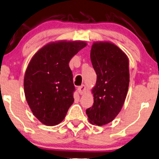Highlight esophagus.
I'll list each match as a JSON object with an SVG mask.
<instances>
[{"label":"esophagus","instance_id":"1","mask_svg":"<svg viewBox=\"0 0 159 159\" xmlns=\"http://www.w3.org/2000/svg\"><path fill=\"white\" fill-rule=\"evenodd\" d=\"M78 92L80 94H83L86 92V86L84 85H81L78 88Z\"/></svg>","mask_w":159,"mask_h":159}]
</instances>
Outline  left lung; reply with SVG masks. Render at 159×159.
I'll return each instance as SVG.
<instances>
[{"label": "left lung", "instance_id": "obj_1", "mask_svg": "<svg viewBox=\"0 0 159 159\" xmlns=\"http://www.w3.org/2000/svg\"><path fill=\"white\" fill-rule=\"evenodd\" d=\"M90 58L97 82L92 89L93 106L86 113L92 124L103 125L111 122L123 106L129 86V62L127 56L110 43H94Z\"/></svg>", "mask_w": 159, "mask_h": 159}]
</instances>
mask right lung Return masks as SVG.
I'll list each match as a JSON object with an SVG mask.
<instances>
[{"mask_svg": "<svg viewBox=\"0 0 159 159\" xmlns=\"http://www.w3.org/2000/svg\"><path fill=\"white\" fill-rule=\"evenodd\" d=\"M86 45L82 41L48 44L29 62L24 78V92L34 115L46 125L65 119L74 102L70 59Z\"/></svg>", "mask_w": 159, "mask_h": 159, "instance_id": "1", "label": "right lung"}]
</instances>
